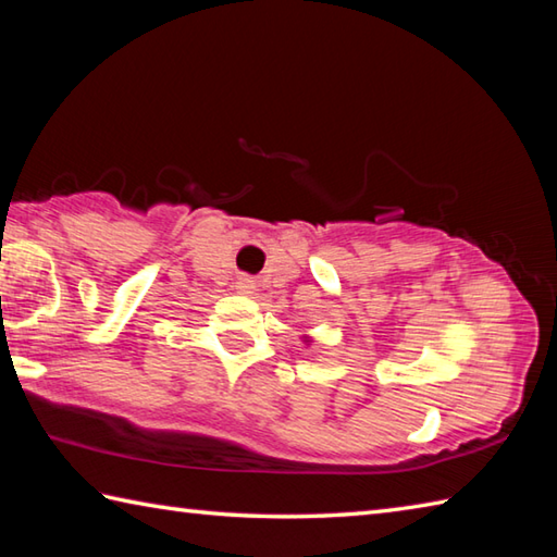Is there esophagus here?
<instances>
[{
  "label": "esophagus",
  "instance_id": "1",
  "mask_svg": "<svg viewBox=\"0 0 557 557\" xmlns=\"http://www.w3.org/2000/svg\"><path fill=\"white\" fill-rule=\"evenodd\" d=\"M236 289H239L242 294H251L256 289V280L248 275H239L236 277Z\"/></svg>",
  "mask_w": 557,
  "mask_h": 557
}]
</instances>
